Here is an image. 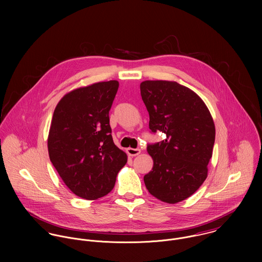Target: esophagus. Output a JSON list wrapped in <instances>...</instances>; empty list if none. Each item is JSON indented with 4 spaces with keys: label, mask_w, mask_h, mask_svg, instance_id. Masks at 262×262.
<instances>
[{
    "label": "esophagus",
    "mask_w": 262,
    "mask_h": 262,
    "mask_svg": "<svg viewBox=\"0 0 262 262\" xmlns=\"http://www.w3.org/2000/svg\"><path fill=\"white\" fill-rule=\"evenodd\" d=\"M126 151H127L129 156H136V155L140 154V152H141V150L135 149V148H127Z\"/></svg>",
    "instance_id": "esophagus-1"
}]
</instances>
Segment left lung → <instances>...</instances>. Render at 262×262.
<instances>
[{
	"label": "left lung",
	"instance_id": "8db88e82",
	"mask_svg": "<svg viewBox=\"0 0 262 262\" xmlns=\"http://www.w3.org/2000/svg\"><path fill=\"white\" fill-rule=\"evenodd\" d=\"M140 91L150 130L166 135L147 146L153 167L144 176V184L159 201L180 203L208 177L216 135L214 120L204 101L177 81L144 80Z\"/></svg>",
	"mask_w": 262,
	"mask_h": 262
}]
</instances>
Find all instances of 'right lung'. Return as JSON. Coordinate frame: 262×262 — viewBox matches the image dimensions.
<instances>
[{
    "mask_svg": "<svg viewBox=\"0 0 262 262\" xmlns=\"http://www.w3.org/2000/svg\"><path fill=\"white\" fill-rule=\"evenodd\" d=\"M118 80L95 82L66 94L55 107L47 138L50 161L75 195L108 194L127 154L113 141L109 111Z\"/></svg>",
    "mask_w": 262,
    "mask_h": 262,
    "instance_id": "1",
    "label": "right lung"
}]
</instances>
